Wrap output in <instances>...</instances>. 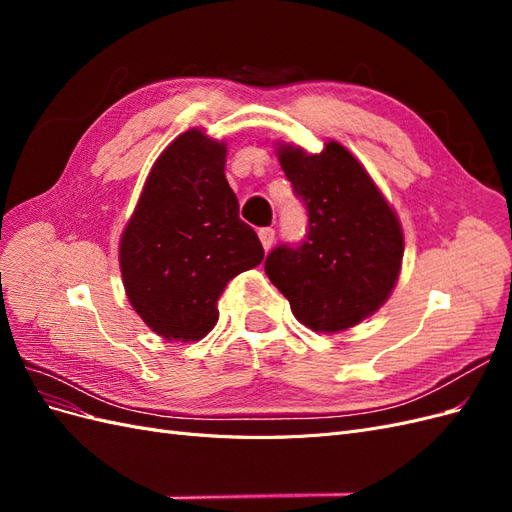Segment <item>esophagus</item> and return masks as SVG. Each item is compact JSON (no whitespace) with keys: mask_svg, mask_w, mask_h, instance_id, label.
Returning a JSON list of instances; mask_svg holds the SVG:
<instances>
[{"mask_svg":"<svg viewBox=\"0 0 512 512\" xmlns=\"http://www.w3.org/2000/svg\"><path fill=\"white\" fill-rule=\"evenodd\" d=\"M258 237H260V241H262V247H265V250H271V245H273V241H275V230L273 228H260L258 230Z\"/></svg>","mask_w":512,"mask_h":512,"instance_id":"esophagus-1","label":"esophagus"}]
</instances>
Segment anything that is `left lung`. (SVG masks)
Listing matches in <instances>:
<instances>
[{"label": "left lung", "mask_w": 512, "mask_h": 512, "mask_svg": "<svg viewBox=\"0 0 512 512\" xmlns=\"http://www.w3.org/2000/svg\"><path fill=\"white\" fill-rule=\"evenodd\" d=\"M277 158L303 200L309 228L301 245H277L265 271L305 327L346 331L391 297L404 230L363 164L337 141L320 153L280 145Z\"/></svg>", "instance_id": "obj_1"}]
</instances>
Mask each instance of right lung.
I'll list each match as a JSON object with an SVG mask.
<instances>
[{"label":"right lung","instance_id":"right-lung-1","mask_svg":"<svg viewBox=\"0 0 512 512\" xmlns=\"http://www.w3.org/2000/svg\"><path fill=\"white\" fill-rule=\"evenodd\" d=\"M224 166V143L198 128L179 134L123 228V288L147 327L170 342L203 339L218 322L226 284L265 258L254 228L239 220Z\"/></svg>","mask_w":512,"mask_h":512}]
</instances>
